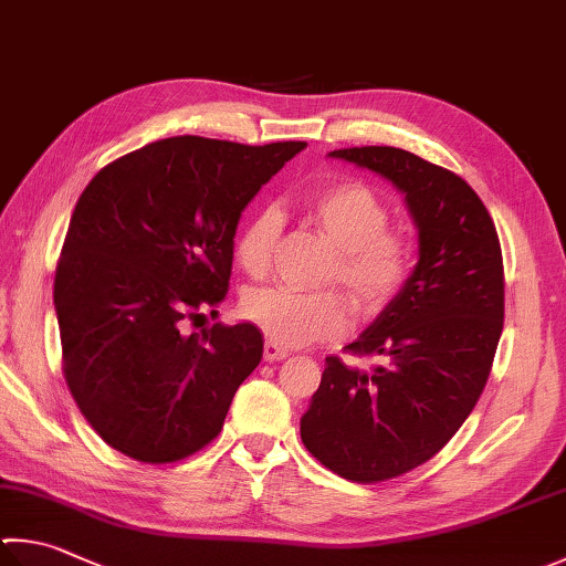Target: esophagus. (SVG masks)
I'll return each instance as SVG.
<instances>
[{
  "label": "esophagus",
  "instance_id": "1",
  "mask_svg": "<svg viewBox=\"0 0 566 566\" xmlns=\"http://www.w3.org/2000/svg\"><path fill=\"white\" fill-rule=\"evenodd\" d=\"M285 357H287V349L285 347L275 345L273 339H265V345H263V359L265 361H281Z\"/></svg>",
  "mask_w": 566,
  "mask_h": 566
}]
</instances>
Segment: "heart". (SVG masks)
I'll use <instances>...</instances> for the list:
<instances>
[{
	"mask_svg": "<svg viewBox=\"0 0 566 566\" xmlns=\"http://www.w3.org/2000/svg\"><path fill=\"white\" fill-rule=\"evenodd\" d=\"M305 214L333 243L335 261L327 281L345 287L361 313L379 311L409 275L411 251L399 233L389 231V207L375 189L361 182H339L315 191L305 201ZM281 217L261 209L237 241V261L249 275H263L271 265ZM247 319L283 347H301L317 339L339 337L347 329V307L339 295L293 291L271 285L253 287L241 303Z\"/></svg>",
	"mask_w": 566,
	"mask_h": 566,
	"instance_id": "b5f03b06",
	"label": "heart"
}]
</instances>
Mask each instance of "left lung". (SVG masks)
Instances as JSON below:
<instances>
[{
	"mask_svg": "<svg viewBox=\"0 0 566 566\" xmlns=\"http://www.w3.org/2000/svg\"><path fill=\"white\" fill-rule=\"evenodd\" d=\"M327 157L391 182L419 231L409 279L347 345L379 365L327 357L301 416V439L319 463L347 481L377 483L429 461L473 411L503 333V253L481 197L449 169L399 147Z\"/></svg>",
	"mask_w": 566,
	"mask_h": 566,
	"instance_id": "obj_1",
	"label": "left lung"
}]
</instances>
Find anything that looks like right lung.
I'll return each mask as SVG.
<instances>
[{
    "instance_id": "1",
    "label": "right lung",
    "mask_w": 566,
    "mask_h": 566,
    "mask_svg": "<svg viewBox=\"0 0 566 566\" xmlns=\"http://www.w3.org/2000/svg\"><path fill=\"white\" fill-rule=\"evenodd\" d=\"M301 150L179 135L115 159L83 189L53 307L69 389L115 451L172 463L221 431L263 335L253 323L185 335L182 319L217 313L243 209Z\"/></svg>"
}]
</instances>
